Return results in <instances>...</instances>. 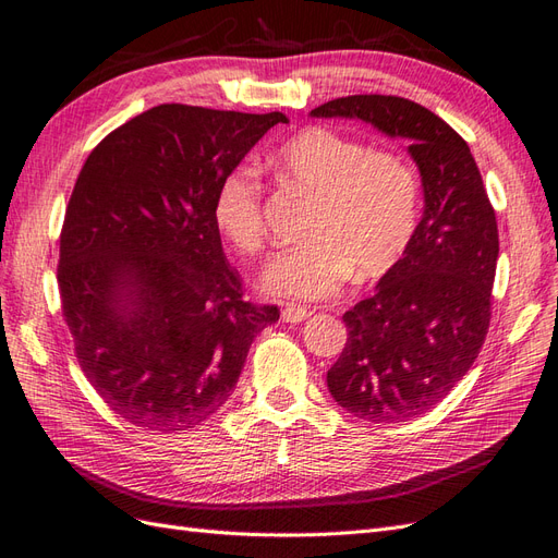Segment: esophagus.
I'll return each mask as SVG.
<instances>
[{"instance_id": "1", "label": "esophagus", "mask_w": 558, "mask_h": 558, "mask_svg": "<svg viewBox=\"0 0 558 558\" xmlns=\"http://www.w3.org/2000/svg\"><path fill=\"white\" fill-rule=\"evenodd\" d=\"M313 311L308 308H301V306H288L282 308V323H290V325H296V323H304L306 317H311Z\"/></svg>"}]
</instances>
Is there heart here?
<instances>
[{
    "instance_id": "obj_1",
    "label": "heart",
    "mask_w": 558,
    "mask_h": 558,
    "mask_svg": "<svg viewBox=\"0 0 558 558\" xmlns=\"http://www.w3.org/2000/svg\"><path fill=\"white\" fill-rule=\"evenodd\" d=\"M270 166L311 205L301 227L304 243L266 268L268 294L329 299L353 270L357 278H378L402 259L421 210L418 174L407 156L313 125L284 140ZM213 215L241 254L257 257L266 250L264 194L254 168L238 166L221 178Z\"/></svg>"
}]
</instances>
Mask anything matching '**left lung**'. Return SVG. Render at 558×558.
Instances as JSON below:
<instances>
[{
	"label": "left lung",
	"instance_id": "8db88e82",
	"mask_svg": "<svg viewBox=\"0 0 558 558\" xmlns=\"http://www.w3.org/2000/svg\"><path fill=\"white\" fill-rule=\"evenodd\" d=\"M311 117L360 119L411 142L423 219L376 292L343 313L348 341L327 372V388L357 418H418L456 388L486 341L500 250L496 210L468 142L423 105L348 95Z\"/></svg>",
	"mask_w": 558,
	"mask_h": 558
}]
</instances>
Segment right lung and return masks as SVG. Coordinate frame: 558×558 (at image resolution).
Returning a JSON list of instances; mask_svg holds the SVG:
<instances>
[{
    "label": "right lung",
    "mask_w": 558,
    "mask_h": 558,
    "mask_svg": "<svg viewBox=\"0 0 558 558\" xmlns=\"http://www.w3.org/2000/svg\"><path fill=\"white\" fill-rule=\"evenodd\" d=\"M280 111L158 105L78 172L60 231L62 317L84 376L137 427L189 429L225 404L278 306L245 299L213 205Z\"/></svg>",
    "instance_id": "add662e5"
}]
</instances>
